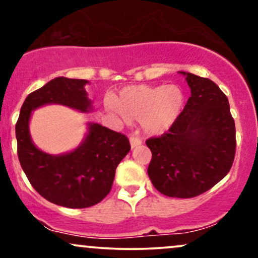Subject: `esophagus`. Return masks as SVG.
Wrapping results in <instances>:
<instances>
[{"instance_id": "1", "label": "esophagus", "mask_w": 258, "mask_h": 258, "mask_svg": "<svg viewBox=\"0 0 258 258\" xmlns=\"http://www.w3.org/2000/svg\"><path fill=\"white\" fill-rule=\"evenodd\" d=\"M129 141H130V146H132V148H136L142 145V141L139 138H130Z\"/></svg>"}]
</instances>
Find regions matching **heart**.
Wrapping results in <instances>:
<instances>
[{"instance_id":"1","label":"heart","mask_w":258,"mask_h":258,"mask_svg":"<svg viewBox=\"0 0 258 258\" xmlns=\"http://www.w3.org/2000/svg\"><path fill=\"white\" fill-rule=\"evenodd\" d=\"M185 97L177 85H136L124 87L117 98H107L105 109L124 124L140 120L145 134L168 132L183 112Z\"/></svg>"}]
</instances>
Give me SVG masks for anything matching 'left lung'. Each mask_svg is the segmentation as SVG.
Here are the masks:
<instances>
[{"label":"left lung","instance_id":"left-lung-1","mask_svg":"<svg viewBox=\"0 0 258 258\" xmlns=\"http://www.w3.org/2000/svg\"><path fill=\"white\" fill-rule=\"evenodd\" d=\"M191 95L170 132L149 139L148 176L163 195L190 199L207 191L230 171L236 126L227 97L212 80L178 72Z\"/></svg>","mask_w":258,"mask_h":258}]
</instances>
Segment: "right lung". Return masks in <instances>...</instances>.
Segmentation results:
<instances>
[{
    "label": "right lung",
    "instance_id": "right-lung-1",
    "mask_svg": "<svg viewBox=\"0 0 258 258\" xmlns=\"http://www.w3.org/2000/svg\"><path fill=\"white\" fill-rule=\"evenodd\" d=\"M90 81L52 79L27 95L15 125L18 157L32 186L47 201L67 208H86L99 203L112 186L118 164L129 153L126 136L99 123L87 122L80 145L62 154H49L32 141V112L45 105H63L79 112L93 111L85 86Z\"/></svg>",
    "mask_w": 258,
    "mask_h": 258
}]
</instances>
